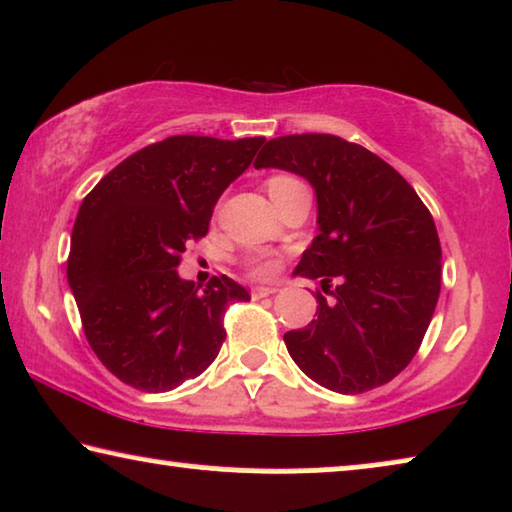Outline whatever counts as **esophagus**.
Returning a JSON list of instances; mask_svg holds the SVG:
<instances>
[{
  "mask_svg": "<svg viewBox=\"0 0 512 512\" xmlns=\"http://www.w3.org/2000/svg\"><path fill=\"white\" fill-rule=\"evenodd\" d=\"M279 289L277 286H256L254 291H251V296L254 298H265V296H272V293H277Z\"/></svg>",
  "mask_w": 512,
  "mask_h": 512,
  "instance_id": "1",
  "label": "esophagus"
}]
</instances>
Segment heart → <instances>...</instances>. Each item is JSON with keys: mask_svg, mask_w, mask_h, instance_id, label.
<instances>
[{"mask_svg": "<svg viewBox=\"0 0 512 512\" xmlns=\"http://www.w3.org/2000/svg\"><path fill=\"white\" fill-rule=\"evenodd\" d=\"M291 181H296V179L282 177V174H279V177H272V179H268V191H275V188L291 184ZM277 270H279L277 261H256L254 265H251V272H254L256 277H270V275H275Z\"/></svg>", "mask_w": 512, "mask_h": 512, "instance_id": "heart-1", "label": "heart"}]
</instances>
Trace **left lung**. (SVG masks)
I'll return each mask as SVG.
<instances>
[{"instance_id": "1", "label": "left lung", "mask_w": 512, "mask_h": 512, "mask_svg": "<svg viewBox=\"0 0 512 512\" xmlns=\"http://www.w3.org/2000/svg\"><path fill=\"white\" fill-rule=\"evenodd\" d=\"M317 193L319 235L293 275L319 279L317 314L284 333L298 368L338 394L394 380L422 345L440 296V240L408 181L373 151L335 135H286L258 153Z\"/></svg>"}]
</instances>
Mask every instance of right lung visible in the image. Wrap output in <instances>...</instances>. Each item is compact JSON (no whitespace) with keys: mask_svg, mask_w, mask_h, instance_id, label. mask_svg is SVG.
Here are the masks:
<instances>
[{"mask_svg":"<svg viewBox=\"0 0 512 512\" xmlns=\"http://www.w3.org/2000/svg\"><path fill=\"white\" fill-rule=\"evenodd\" d=\"M263 142L167 137L125 158L83 198L67 282L90 349L121 382L170 391L219 354L226 307L249 291L226 275L200 291L177 265Z\"/></svg>","mask_w":512,"mask_h":512,"instance_id":"add662e5","label":"right lung"}]
</instances>
